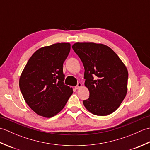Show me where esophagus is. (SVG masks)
Segmentation results:
<instances>
[{
  "mask_svg": "<svg viewBox=\"0 0 150 150\" xmlns=\"http://www.w3.org/2000/svg\"><path fill=\"white\" fill-rule=\"evenodd\" d=\"M82 84L81 83V82H79V83L77 84V85L76 86H75V88L76 90H78V89H79V88L82 87Z\"/></svg>",
  "mask_w": 150,
  "mask_h": 150,
  "instance_id": "34e87169",
  "label": "esophagus"
}]
</instances>
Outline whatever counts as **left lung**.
<instances>
[{
    "instance_id": "8db88e82",
    "label": "left lung",
    "mask_w": 150,
    "mask_h": 150,
    "mask_svg": "<svg viewBox=\"0 0 150 150\" xmlns=\"http://www.w3.org/2000/svg\"><path fill=\"white\" fill-rule=\"evenodd\" d=\"M72 48L84 67V85L90 97L85 108L95 115L106 116L120 106L128 91V72L112 49L103 44L77 42Z\"/></svg>"
}]
</instances>
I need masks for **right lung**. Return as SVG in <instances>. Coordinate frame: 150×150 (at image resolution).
<instances>
[{"mask_svg": "<svg viewBox=\"0 0 150 150\" xmlns=\"http://www.w3.org/2000/svg\"><path fill=\"white\" fill-rule=\"evenodd\" d=\"M69 43L40 47L28 60L19 79V87L28 106L39 115L50 118L61 111L73 93L64 85L63 63Z\"/></svg>", "mask_w": 150, "mask_h": 150, "instance_id": "add662e5", "label": "right lung"}]
</instances>
